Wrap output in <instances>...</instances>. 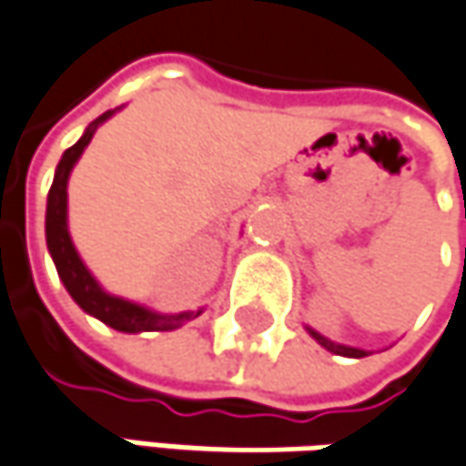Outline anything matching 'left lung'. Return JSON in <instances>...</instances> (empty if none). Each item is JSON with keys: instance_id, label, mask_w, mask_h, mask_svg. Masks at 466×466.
Masks as SVG:
<instances>
[{"instance_id": "8db88e82", "label": "left lung", "mask_w": 466, "mask_h": 466, "mask_svg": "<svg viewBox=\"0 0 466 466\" xmlns=\"http://www.w3.org/2000/svg\"><path fill=\"white\" fill-rule=\"evenodd\" d=\"M309 332H311V338H314L319 345H324L327 350H332V353H338V356H350V359H364V356H367V350H361V348H348V345H338V342L327 340L324 335L314 332L311 327H309Z\"/></svg>"}]
</instances>
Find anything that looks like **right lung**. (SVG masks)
<instances>
[{"label": "right lung", "instance_id": "add662e5", "mask_svg": "<svg viewBox=\"0 0 466 466\" xmlns=\"http://www.w3.org/2000/svg\"><path fill=\"white\" fill-rule=\"evenodd\" d=\"M113 116V110H107L105 116H99L95 124L84 131V137L63 152L55 181L46 198V248L52 253V260L57 266V274L63 279V285L70 292V298L86 311L96 316L99 321H105L107 327L118 329V332H168L177 329L184 321L200 316L203 311H181V314H155L145 306H137L131 300L107 295L105 289L96 285V279L89 274V268L84 266V260L78 258L73 239L68 234V177L76 166V160L81 157L84 147L92 142L95 128L102 121H107Z\"/></svg>", "mask_w": 466, "mask_h": 466}]
</instances>
